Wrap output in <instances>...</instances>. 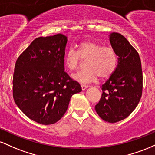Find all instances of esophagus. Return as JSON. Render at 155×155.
<instances>
[{"label": "esophagus", "mask_w": 155, "mask_h": 155, "mask_svg": "<svg viewBox=\"0 0 155 155\" xmlns=\"http://www.w3.org/2000/svg\"><path fill=\"white\" fill-rule=\"evenodd\" d=\"M81 90H85L87 88L89 87L88 86H87V85H84V84H81Z\"/></svg>", "instance_id": "1"}]
</instances>
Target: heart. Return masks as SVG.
I'll return each mask as SVG.
<instances>
[{
	"label": "heart",
	"mask_w": 155,
	"mask_h": 155,
	"mask_svg": "<svg viewBox=\"0 0 155 155\" xmlns=\"http://www.w3.org/2000/svg\"><path fill=\"white\" fill-rule=\"evenodd\" d=\"M81 60H87L84 70L76 73L72 78L78 82L87 84L93 82L97 77H109L116 68L117 57L114 49L108 46L103 47L92 41H84L78 45L77 51L70 49L65 53V65L68 70L79 68Z\"/></svg>",
	"instance_id": "obj_1"
}]
</instances>
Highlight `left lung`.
<instances>
[{"label": "left lung", "instance_id": "1", "mask_svg": "<svg viewBox=\"0 0 155 155\" xmlns=\"http://www.w3.org/2000/svg\"><path fill=\"white\" fill-rule=\"evenodd\" d=\"M110 43L118 62L106 83L95 111L102 120L115 123L127 117L139 103L143 88L141 63L138 51L122 35L112 33Z\"/></svg>", "mask_w": 155, "mask_h": 155}]
</instances>
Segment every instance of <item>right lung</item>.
Returning a JSON list of instances; mask_svg holds the SVG:
<instances>
[{
	"label": "right lung",
	"instance_id": "1",
	"mask_svg": "<svg viewBox=\"0 0 155 155\" xmlns=\"http://www.w3.org/2000/svg\"><path fill=\"white\" fill-rule=\"evenodd\" d=\"M67 37H38L19 56L13 76L15 104L39 124H54L63 117L72 95L81 91L65 71Z\"/></svg>",
	"mask_w": 155,
	"mask_h": 155
}]
</instances>
